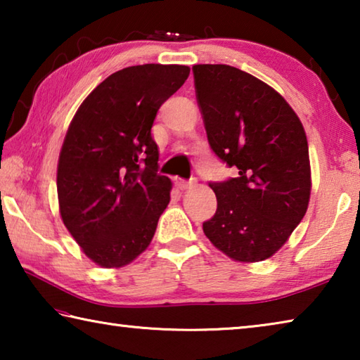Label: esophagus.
Instances as JSON below:
<instances>
[{"label": "esophagus", "mask_w": 360, "mask_h": 360, "mask_svg": "<svg viewBox=\"0 0 360 360\" xmlns=\"http://www.w3.org/2000/svg\"><path fill=\"white\" fill-rule=\"evenodd\" d=\"M195 184V181L191 179V181H186V179H176V186H178L181 191H184V188H188L192 187Z\"/></svg>", "instance_id": "obj_1"}]
</instances>
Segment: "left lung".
Wrapping results in <instances>:
<instances>
[{
    "label": "left lung",
    "mask_w": 360,
    "mask_h": 360,
    "mask_svg": "<svg viewBox=\"0 0 360 360\" xmlns=\"http://www.w3.org/2000/svg\"><path fill=\"white\" fill-rule=\"evenodd\" d=\"M195 94L208 143L236 178L210 182L216 214L203 231L238 262H260L281 248L311 193L308 141L294 109L270 85L229 65H193Z\"/></svg>",
    "instance_id": "obj_1"
}]
</instances>
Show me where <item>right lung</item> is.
I'll list each match as a JSON object with an SVG mask.
<instances>
[{
    "instance_id": "add662e5",
    "label": "right lung",
    "mask_w": 360,
    "mask_h": 360,
    "mask_svg": "<svg viewBox=\"0 0 360 360\" xmlns=\"http://www.w3.org/2000/svg\"><path fill=\"white\" fill-rule=\"evenodd\" d=\"M191 68L129 66L79 106L60 150L57 192L65 227L96 265L119 268L146 251L169 203L150 135L157 111Z\"/></svg>"
}]
</instances>
